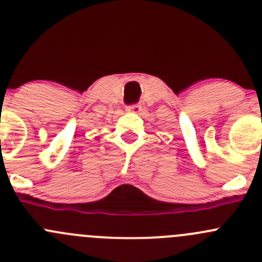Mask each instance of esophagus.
Wrapping results in <instances>:
<instances>
[{
	"mask_svg": "<svg viewBox=\"0 0 262 262\" xmlns=\"http://www.w3.org/2000/svg\"><path fill=\"white\" fill-rule=\"evenodd\" d=\"M142 110V106L139 104L136 105H130V106H126V112L128 113H133V114H139Z\"/></svg>",
	"mask_w": 262,
	"mask_h": 262,
	"instance_id": "1",
	"label": "esophagus"
}]
</instances>
